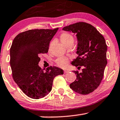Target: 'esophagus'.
Listing matches in <instances>:
<instances>
[{"label": "esophagus", "mask_w": 120, "mask_h": 120, "mask_svg": "<svg viewBox=\"0 0 120 120\" xmlns=\"http://www.w3.org/2000/svg\"><path fill=\"white\" fill-rule=\"evenodd\" d=\"M69 72V71H67V70H64V74H67Z\"/></svg>", "instance_id": "34e87169"}]
</instances>
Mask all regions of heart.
<instances>
[{
  "instance_id": "1",
  "label": "heart",
  "mask_w": 120,
  "mask_h": 120,
  "mask_svg": "<svg viewBox=\"0 0 120 120\" xmlns=\"http://www.w3.org/2000/svg\"><path fill=\"white\" fill-rule=\"evenodd\" d=\"M60 38L62 43L66 46H68L71 44H73L74 41L73 36L70 33L66 32L61 33L60 36ZM51 43L50 45V47L51 46ZM55 62L59 66L65 68L67 66L68 63H69V59L66 57H60L57 59Z\"/></svg>"
}]
</instances>
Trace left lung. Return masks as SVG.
<instances>
[{
  "mask_svg": "<svg viewBox=\"0 0 120 120\" xmlns=\"http://www.w3.org/2000/svg\"><path fill=\"white\" fill-rule=\"evenodd\" d=\"M63 30L76 34L78 40L76 54L78 56L71 64L83 67L82 72L73 71L76 79L70 84L72 90L87 95L96 90L100 84L107 64V45L102 34L92 25L78 22L65 26Z\"/></svg>",
  "mask_w": 120,
  "mask_h": 120,
  "instance_id": "8db88e82",
  "label": "left lung"
}]
</instances>
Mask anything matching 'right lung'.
<instances>
[{
    "instance_id": "right-lung-1",
    "label": "right lung",
    "mask_w": 120,
    "mask_h": 120,
    "mask_svg": "<svg viewBox=\"0 0 120 120\" xmlns=\"http://www.w3.org/2000/svg\"><path fill=\"white\" fill-rule=\"evenodd\" d=\"M59 28L33 29L19 33L10 50V64L14 81L26 96L34 99L44 98L52 89L53 80L63 70L49 66L44 71L39 57L48 52L50 41Z\"/></svg>"
}]
</instances>
